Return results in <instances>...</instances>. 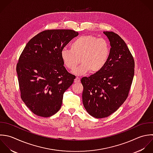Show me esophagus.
<instances>
[{"instance_id":"esophagus-1","label":"esophagus","mask_w":153,"mask_h":153,"mask_svg":"<svg viewBox=\"0 0 153 153\" xmlns=\"http://www.w3.org/2000/svg\"><path fill=\"white\" fill-rule=\"evenodd\" d=\"M80 82V78L77 77L75 79H74V83H79Z\"/></svg>"}]
</instances>
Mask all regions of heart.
Masks as SVG:
<instances>
[{"label": "heart", "instance_id": "heart-1", "mask_svg": "<svg viewBox=\"0 0 153 153\" xmlns=\"http://www.w3.org/2000/svg\"><path fill=\"white\" fill-rule=\"evenodd\" d=\"M70 48L61 51V58L64 65L69 70H74L80 62L82 65L74 72L77 75L90 71L97 73L107 63L111 48L108 42L102 38L88 35L75 39L70 44Z\"/></svg>", "mask_w": 153, "mask_h": 153}]
</instances>
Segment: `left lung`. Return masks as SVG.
I'll return each mask as SVG.
<instances>
[{"label":"left lung","mask_w":153,"mask_h":153,"mask_svg":"<svg viewBox=\"0 0 153 153\" xmlns=\"http://www.w3.org/2000/svg\"><path fill=\"white\" fill-rule=\"evenodd\" d=\"M111 48L102 70L83 77L82 100L88 113L97 119L108 117L127 99L134 76L135 61L124 40L113 31H104Z\"/></svg>","instance_id":"obj_1"}]
</instances>
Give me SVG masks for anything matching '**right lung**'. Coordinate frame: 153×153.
<instances>
[{"instance_id":"add662e5","label":"right lung","mask_w":153,"mask_h":153,"mask_svg":"<svg viewBox=\"0 0 153 153\" xmlns=\"http://www.w3.org/2000/svg\"><path fill=\"white\" fill-rule=\"evenodd\" d=\"M78 33L46 30L27 43L16 64L21 98L34 114L49 117L60 109L65 91L76 76L64 66L61 51Z\"/></svg>"}]
</instances>
